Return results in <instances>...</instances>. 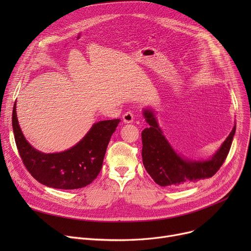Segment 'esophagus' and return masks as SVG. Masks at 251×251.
<instances>
[{
    "instance_id": "34e87169",
    "label": "esophagus",
    "mask_w": 251,
    "mask_h": 251,
    "mask_svg": "<svg viewBox=\"0 0 251 251\" xmlns=\"http://www.w3.org/2000/svg\"><path fill=\"white\" fill-rule=\"evenodd\" d=\"M134 120V115L132 112H126L124 115H123V122L126 123V124H129V123H132Z\"/></svg>"
}]
</instances>
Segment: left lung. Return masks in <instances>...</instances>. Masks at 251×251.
Returning <instances> with one entry per match:
<instances>
[{
  "instance_id": "obj_1",
  "label": "left lung",
  "mask_w": 251,
  "mask_h": 251,
  "mask_svg": "<svg viewBox=\"0 0 251 251\" xmlns=\"http://www.w3.org/2000/svg\"><path fill=\"white\" fill-rule=\"evenodd\" d=\"M142 115L150 125L141 133L142 163L153 181L160 186L186 187L213 177L221 168L231 149L236 123L221 147L205 160L188 159L178 153L159 125L155 112L144 108Z\"/></svg>"
}]
</instances>
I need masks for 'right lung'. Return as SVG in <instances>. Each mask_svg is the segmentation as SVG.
Wrapping results in <instances>:
<instances>
[{"label": "right lung", "mask_w": 251, "mask_h": 251, "mask_svg": "<svg viewBox=\"0 0 251 251\" xmlns=\"http://www.w3.org/2000/svg\"><path fill=\"white\" fill-rule=\"evenodd\" d=\"M120 121V119L99 121L72 148L46 153L34 149L23 135L17 118L16 101L12 113L13 132L26 169L44 185L67 190L85 187L97 178L111 136Z\"/></svg>", "instance_id": "add662e5"}]
</instances>
